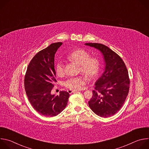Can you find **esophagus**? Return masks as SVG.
<instances>
[{
    "label": "esophagus",
    "mask_w": 149,
    "mask_h": 149,
    "mask_svg": "<svg viewBox=\"0 0 149 149\" xmlns=\"http://www.w3.org/2000/svg\"><path fill=\"white\" fill-rule=\"evenodd\" d=\"M68 93L69 94H72V93H75V92H77V90H69L67 91Z\"/></svg>",
    "instance_id": "1"
}]
</instances>
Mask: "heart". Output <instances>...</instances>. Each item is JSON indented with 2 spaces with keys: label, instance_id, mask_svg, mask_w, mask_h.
Instances as JSON below:
<instances>
[{
  "label": "heart",
  "instance_id": "1",
  "mask_svg": "<svg viewBox=\"0 0 149 149\" xmlns=\"http://www.w3.org/2000/svg\"><path fill=\"white\" fill-rule=\"evenodd\" d=\"M67 58L79 65L78 71L86 75L88 78L93 79L97 76L100 68L99 60L95 57L90 56L86 50L77 49L67 55ZM55 72L58 76H62L65 73V65L62 61L57 62ZM87 78L84 75L70 77L63 82V86L71 90H78L86 83Z\"/></svg>",
  "mask_w": 149,
  "mask_h": 149
}]
</instances>
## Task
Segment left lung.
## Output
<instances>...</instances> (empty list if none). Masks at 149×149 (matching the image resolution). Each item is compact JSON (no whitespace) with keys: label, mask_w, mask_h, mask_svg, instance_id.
I'll return each mask as SVG.
<instances>
[{"label":"left lung","mask_w":149,"mask_h":149,"mask_svg":"<svg viewBox=\"0 0 149 149\" xmlns=\"http://www.w3.org/2000/svg\"><path fill=\"white\" fill-rule=\"evenodd\" d=\"M86 45L98 49L104 55L105 71L95 84L88 105L97 115L107 118L120 110L129 94L128 71L121 57L108 47L98 43Z\"/></svg>","instance_id":"left-lung-1"}]
</instances>
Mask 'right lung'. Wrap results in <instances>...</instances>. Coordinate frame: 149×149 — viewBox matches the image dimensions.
<instances>
[{
    "label": "right lung",
    "mask_w": 149,
    "mask_h": 149,
    "mask_svg": "<svg viewBox=\"0 0 149 149\" xmlns=\"http://www.w3.org/2000/svg\"><path fill=\"white\" fill-rule=\"evenodd\" d=\"M62 44L56 42L38 52L32 59L24 78L25 89L33 108L47 117L56 116L65 109L70 94L60 91L59 95L51 92L56 82L54 69V56Z\"/></svg>",
    "instance_id": "1"
}]
</instances>
